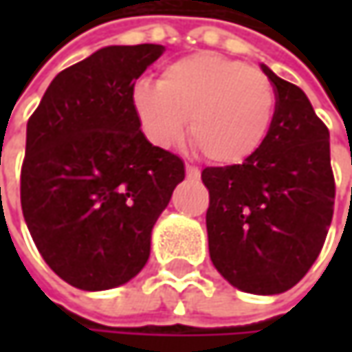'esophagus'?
Listing matches in <instances>:
<instances>
[{"label": "esophagus", "instance_id": "34e87169", "mask_svg": "<svg viewBox=\"0 0 352 352\" xmlns=\"http://www.w3.org/2000/svg\"><path fill=\"white\" fill-rule=\"evenodd\" d=\"M186 176H188V180H197V178H199V170H197L196 166L186 164Z\"/></svg>", "mask_w": 352, "mask_h": 352}]
</instances>
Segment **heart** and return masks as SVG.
I'll use <instances>...</instances> for the list:
<instances>
[{
  "mask_svg": "<svg viewBox=\"0 0 352 352\" xmlns=\"http://www.w3.org/2000/svg\"><path fill=\"white\" fill-rule=\"evenodd\" d=\"M131 107L142 135L170 146L184 135L215 164H239L266 141L276 91L266 76L245 62L215 52H197L170 62L158 78L137 82Z\"/></svg>",
  "mask_w": 352,
  "mask_h": 352,
  "instance_id": "obj_1",
  "label": "heart"
}]
</instances>
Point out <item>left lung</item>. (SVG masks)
I'll return each instance as SVG.
<instances>
[{
    "label": "left lung",
    "mask_w": 352,
    "mask_h": 352,
    "mask_svg": "<svg viewBox=\"0 0 352 352\" xmlns=\"http://www.w3.org/2000/svg\"><path fill=\"white\" fill-rule=\"evenodd\" d=\"M263 72L276 113L263 146L243 164L210 166V256L236 290L274 296L296 286L325 243L335 204L329 131L302 89Z\"/></svg>",
    "instance_id": "1"
}]
</instances>
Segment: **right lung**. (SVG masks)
Here are the masks:
<instances>
[{
  "label": "right lung",
  "instance_id": "obj_1",
  "mask_svg": "<svg viewBox=\"0 0 352 352\" xmlns=\"http://www.w3.org/2000/svg\"><path fill=\"white\" fill-rule=\"evenodd\" d=\"M162 45L105 47L62 70L27 123L21 208L45 263L86 292L127 284L186 176L182 158L142 135L135 80Z\"/></svg>",
  "mask_w": 352,
  "mask_h": 352
}]
</instances>
